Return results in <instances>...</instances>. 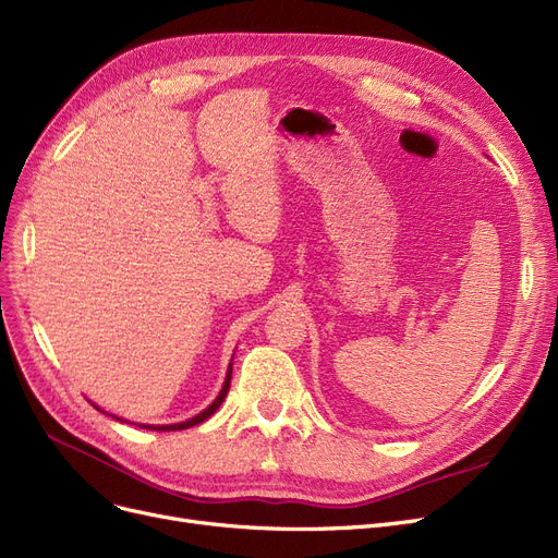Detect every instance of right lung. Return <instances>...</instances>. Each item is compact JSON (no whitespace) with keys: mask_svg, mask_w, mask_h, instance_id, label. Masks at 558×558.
I'll use <instances>...</instances> for the list:
<instances>
[{"mask_svg":"<svg viewBox=\"0 0 558 558\" xmlns=\"http://www.w3.org/2000/svg\"><path fill=\"white\" fill-rule=\"evenodd\" d=\"M230 380H232V362H230V367H228V374H226V380H223V387H221V392H219V397H216L203 413H198L196 417H191V420H186V422H178V424H138L141 428H150V430H182V428H191V426H196V424H201V422H205L207 417H211L216 410H219V405L223 403V399L228 397V390H230ZM95 405V403H93ZM98 408V405H95ZM100 410V408H98ZM105 413V410H102ZM111 417H116V415H111ZM118 422H123V417H116Z\"/></svg>","mask_w":558,"mask_h":558,"instance_id":"add662e5","label":"right lung"}]
</instances>
